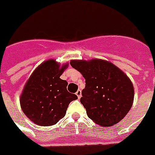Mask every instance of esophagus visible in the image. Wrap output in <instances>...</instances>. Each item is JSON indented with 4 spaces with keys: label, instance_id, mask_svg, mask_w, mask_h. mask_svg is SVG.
<instances>
[{
    "label": "esophagus",
    "instance_id": "esophagus-1",
    "mask_svg": "<svg viewBox=\"0 0 155 155\" xmlns=\"http://www.w3.org/2000/svg\"><path fill=\"white\" fill-rule=\"evenodd\" d=\"M76 95H77V96H78V99L81 98V96H82V91H81V90L77 91Z\"/></svg>",
    "mask_w": 155,
    "mask_h": 155
}]
</instances>
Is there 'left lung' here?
Returning <instances> with one entry per match:
<instances>
[{"label":"left lung","mask_w":155,"mask_h":155,"mask_svg":"<svg viewBox=\"0 0 155 155\" xmlns=\"http://www.w3.org/2000/svg\"><path fill=\"white\" fill-rule=\"evenodd\" d=\"M70 64L86 79L80 101L89 118L103 127L120 122L134 99V88L128 77L114 64L102 60H72Z\"/></svg>","instance_id":"obj_1"}]
</instances>
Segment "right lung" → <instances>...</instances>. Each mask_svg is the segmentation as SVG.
Instances as JSON below:
<instances>
[{
	"instance_id": "obj_1",
	"label": "right lung",
	"mask_w": 155,
	"mask_h": 155,
	"mask_svg": "<svg viewBox=\"0 0 155 155\" xmlns=\"http://www.w3.org/2000/svg\"><path fill=\"white\" fill-rule=\"evenodd\" d=\"M67 66L60 68L54 60H49L38 66L27 82L20 97L21 108L36 124L57 123L65 116L71 101L78 99L67 90V81L60 78Z\"/></svg>"
}]
</instances>
